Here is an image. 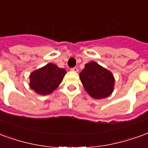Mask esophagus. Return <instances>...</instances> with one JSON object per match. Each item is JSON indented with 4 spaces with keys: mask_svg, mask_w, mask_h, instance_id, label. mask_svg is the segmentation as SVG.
Segmentation results:
<instances>
[{
    "mask_svg": "<svg viewBox=\"0 0 148 148\" xmlns=\"http://www.w3.org/2000/svg\"><path fill=\"white\" fill-rule=\"evenodd\" d=\"M71 71H74V72H77V71H78V69H77V67H74L71 69Z\"/></svg>",
    "mask_w": 148,
    "mask_h": 148,
    "instance_id": "1",
    "label": "esophagus"
}]
</instances>
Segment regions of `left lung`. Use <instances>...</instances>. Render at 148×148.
Returning <instances> with one entry per match:
<instances>
[{
	"label": "left lung",
	"instance_id": "8db88e82",
	"mask_svg": "<svg viewBox=\"0 0 148 148\" xmlns=\"http://www.w3.org/2000/svg\"><path fill=\"white\" fill-rule=\"evenodd\" d=\"M79 77L84 89L94 99L110 96L114 90L115 78L111 71L94 61L85 65Z\"/></svg>",
	"mask_w": 148,
	"mask_h": 148
}]
</instances>
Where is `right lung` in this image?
I'll return each instance as SVG.
<instances>
[{"label":"right lung","instance_id":"obj_1","mask_svg":"<svg viewBox=\"0 0 148 148\" xmlns=\"http://www.w3.org/2000/svg\"><path fill=\"white\" fill-rule=\"evenodd\" d=\"M66 74L65 69L53 63H47L31 73L29 86L39 95H48L58 88Z\"/></svg>","mask_w":148,"mask_h":148}]
</instances>
